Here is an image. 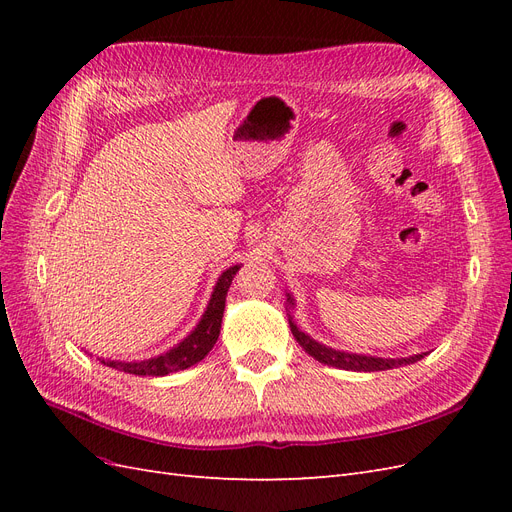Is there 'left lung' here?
<instances>
[{"instance_id":"left-lung-1","label":"left lung","mask_w":512,"mask_h":512,"mask_svg":"<svg viewBox=\"0 0 512 512\" xmlns=\"http://www.w3.org/2000/svg\"><path fill=\"white\" fill-rule=\"evenodd\" d=\"M288 301L292 303V299L288 297ZM290 331L294 335V339H297L299 346L307 352L312 354L316 361L324 363V365H333V367H339V369H348V371H384V369H393V367H399V365H410V363H416L421 361L423 354H414L410 356V359H380V356H365V354H350V352H342V350H333V348H327L318 344L316 339H312L309 335H305L303 331L297 329V324L290 322Z\"/></svg>"}]
</instances>
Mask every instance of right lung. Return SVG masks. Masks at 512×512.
Here are the masks:
<instances>
[{
    "label": "right lung",
    "instance_id": "add662e5",
    "mask_svg": "<svg viewBox=\"0 0 512 512\" xmlns=\"http://www.w3.org/2000/svg\"><path fill=\"white\" fill-rule=\"evenodd\" d=\"M237 271H239V265L230 267L228 271L222 273V277L218 280V284H215V290L211 294L207 312L203 314V318H200L198 327L188 337H185L179 346L156 356V359H147V361L123 363V361L100 359V363L113 367V369H119V371H126V374H134V376H166V374H173V371L188 369V367L196 365L198 361H203L207 352L213 348V344L218 342V337H220L226 292L232 284V277L237 275Z\"/></svg>",
    "mask_w": 512,
    "mask_h": 512
}]
</instances>
